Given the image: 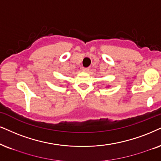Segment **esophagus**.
<instances>
[{"mask_svg": "<svg viewBox=\"0 0 161 161\" xmlns=\"http://www.w3.org/2000/svg\"><path fill=\"white\" fill-rule=\"evenodd\" d=\"M82 70L83 71V72L87 73V72H89V70H90V69H89L88 68H83L82 69Z\"/></svg>", "mask_w": 161, "mask_h": 161, "instance_id": "esophagus-1", "label": "esophagus"}]
</instances>
